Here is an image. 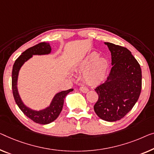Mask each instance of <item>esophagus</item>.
<instances>
[{"label":"esophagus","mask_w":154,"mask_h":154,"mask_svg":"<svg viewBox=\"0 0 154 154\" xmlns=\"http://www.w3.org/2000/svg\"><path fill=\"white\" fill-rule=\"evenodd\" d=\"M79 90H80V91H82V93H86L87 92L89 91L88 88L84 86H81V87L79 88Z\"/></svg>","instance_id":"1"}]
</instances>
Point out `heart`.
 Segmentation results:
<instances>
[{"instance_id": "obj_1", "label": "heart", "mask_w": 154, "mask_h": 154, "mask_svg": "<svg viewBox=\"0 0 154 154\" xmlns=\"http://www.w3.org/2000/svg\"><path fill=\"white\" fill-rule=\"evenodd\" d=\"M76 68L82 73L86 83L95 85L102 82L106 77L109 62L104 57H99L97 52H92L77 63Z\"/></svg>"}]
</instances>
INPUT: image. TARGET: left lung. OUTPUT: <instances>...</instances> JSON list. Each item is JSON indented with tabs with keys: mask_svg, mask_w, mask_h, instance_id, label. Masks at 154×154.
I'll use <instances>...</instances> for the list:
<instances>
[{
	"mask_svg": "<svg viewBox=\"0 0 154 154\" xmlns=\"http://www.w3.org/2000/svg\"><path fill=\"white\" fill-rule=\"evenodd\" d=\"M111 53L107 80L95 89L99 96L94 111L103 120H121L136 104L142 88L140 66L127 48L104 42Z\"/></svg>",
	"mask_w": 154,
	"mask_h": 154,
	"instance_id": "8db88e82",
	"label": "left lung"
}]
</instances>
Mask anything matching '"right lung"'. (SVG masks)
Returning <instances> with one entry per match:
<instances>
[{"label":"right lung","instance_id":"obj_1","mask_svg":"<svg viewBox=\"0 0 154 154\" xmlns=\"http://www.w3.org/2000/svg\"><path fill=\"white\" fill-rule=\"evenodd\" d=\"M52 52V48L49 43L42 42L27 49L23 52L22 54L15 61L13 66L11 72V86H12L13 95L15 102L27 117L33 120L34 122L41 125H48L52 122L58 118L59 114L62 111L64 99L70 92L73 89L61 91L54 95L50 105L45 109L41 110H34L27 106L20 97L18 90V78L19 71L23 65L31 59L33 55H47Z\"/></svg>","mask_w":154,"mask_h":154}]
</instances>
